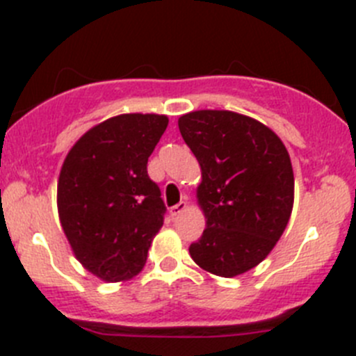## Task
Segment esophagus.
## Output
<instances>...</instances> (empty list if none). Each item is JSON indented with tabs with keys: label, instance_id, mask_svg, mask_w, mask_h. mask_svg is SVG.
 Segmentation results:
<instances>
[{
	"label": "esophagus",
	"instance_id": "obj_1",
	"mask_svg": "<svg viewBox=\"0 0 356 356\" xmlns=\"http://www.w3.org/2000/svg\"><path fill=\"white\" fill-rule=\"evenodd\" d=\"M186 208H188V203H186V201H181V203H177V204H175V207L170 208V215L175 218V217H177V215H181L182 211L186 210Z\"/></svg>",
	"mask_w": 356,
	"mask_h": 356
}]
</instances>
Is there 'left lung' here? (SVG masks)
<instances>
[{
    "instance_id": "obj_1",
    "label": "left lung",
    "mask_w": 356,
    "mask_h": 356,
    "mask_svg": "<svg viewBox=\"0 0 356 356\" xmlns=\"http://www.w3.org/2000/svg\"><path fill=\"white\" fill-rule=\"evenodd\" d=\"M179 131L201 168L196 198L207 218L189 254L203 270L236 277L274 250L294 203L293 165L272 129L229 110H196Z\"/></svg>"
}]
</instances>
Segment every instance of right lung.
<instances>
[{"instance_id":"right-lung-1","label":"right lung","mask_w":356,"mask_h":356,"mask_svg":"<svg viewBox=\"0 0 356 356\" xmlns=\"http://www.w3.org/2000/svg\"><path fill=\"white\" fill-rule=\"evenodd\" d=\"M167 125V115L122 113L67 153L56 189L60 224L75 258L102 281L138 275L163 225V200L146 165Z\"/></svg>"}]
</instances>
